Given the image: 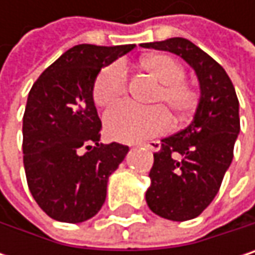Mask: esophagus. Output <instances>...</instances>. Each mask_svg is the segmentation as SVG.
Masks as SVG:
<instances>
[{
  "label": "esophagus",
  "instance_id": "esophagus-1",
  "mask_svg": "<svg viewBox=\"0 0 255 255\" xmlns=\"http://www.w3.org/2000/svg\"><path fill=\"white\" fill-rule=\"evenodd\" d=\"M147 149L153 150V152H158L161 149V143L159 141H147V143H143Z\"/></svg>",
  "mask_w": 255,
  "mask_h": 255
}]
</instances>
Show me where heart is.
<instances>
[{
	"mask_svg": "<svg viewBox=\"0 0 255 255\" xmlns=\"http://www.w3.org/2000/svg\"><path fill=\"white\" fill-rule=\"evenodd\" d=\"M140 66L159 82L152 102L162 105L144 108L134 103H123L111 109L105 115V128L109 137L120 141H138L168 131L173 118L166 108L184 118L195 111L199 100L196 90L184 81V69L173 57L149 54L141 59ZM126 91L127 69L124 63L115 62L103 68L97 75L93 87V99L99 108H109L120 102Z\"/></svg>",
	"mask_w": 255,
	"mask_h": 255,
	"instance_id": "1",
	"label": "heart"
}]
</instances>
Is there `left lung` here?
<instances>
[{
	"instance_id": "obj_1",
	"label": "left lung",
	"mask_w": 255,
	"mask_h": 255,
	"mask_svg": "<svg viewBox=\"0 0 255 255\" xmlns=\"http://www.w3.org/2000/svg\"><path fill=\"white\" fill-rule=\"evenodd\" d=\"M141 47L180 56L199 82L193 120L177 134L161 140L146 190V202L155 214L186 222L211 204L229 170L241 129L239 102L226 71L189 39L170 38Z\"/></svg>"
}]
</instances>
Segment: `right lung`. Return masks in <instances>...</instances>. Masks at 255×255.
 Returning <instances> with one entry per match:
<instances>
[{
  "mask_svg": "<svg viewBox=\"0 0 255 255\" xmlns=\"http://www.w3.org/2000/svg\"><path fill=\"white\" fill-rule=\"evenodd\" d=\"M134 47L75 45L29 91L23 115L26 180L36 204L57 222L94 217L105 204L109 176L128 153V146L100 143L93 87L103 68Z\"/></svg>",
  "mask_w": 255,
  "mask_h": 255,
  "instance_id": "obj_1",
  "label": "right lung"
}]
</instances>
